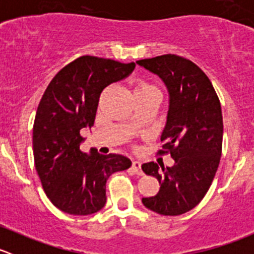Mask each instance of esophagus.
I'll return each mask as SVG.
<instances>
[{"label":"esophagus","mask_w":254,"mask_h":254,"mask_svg":"<svg viewBox=\"0 0 254 254\" xmlns=\"http://www.w3.org/2000/svg\"><path fill=\"white\" fill-rule=\"evenodd\" d=\"M132 170H134V172L136 173L137 176H142L143 172L141 171V162L140 161H132Z\"/></svg>","instance_id":"1"}]
</instances>
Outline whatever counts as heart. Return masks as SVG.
<instances>
[{
	"label": "heart",
	"instance_id": "1",
	"mask_svg": "<svg viewBox=\"0 0 254 254\" xmlns=\"http://www.w3.org/2000/svg\"><path fill=\"white\" fill-rule=\"evenodd\" d=\"M147 92H158V91L155 86H152V84L143 81H139L136 83V86L134 87V94L147 93Z\"/></svg>",
	"mask_w": 254,
	"mask_h": 254
}]
</instances>
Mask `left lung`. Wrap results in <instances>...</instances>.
<instances>
[{
	"label": "left lung",
	"instance_id": "obj_1",
	"mask_svg": "<svg viewBox=\"0 0 254 254\" xmlns=\"http://www.w3.org/2000/svg\"><path fill=\"white\" fill-rule=\"evenodd\" d=\"M162 79L168 92V112L160 153H171L172 167L141 166L160 182L156 195L142 198L151 211L177 216L195 207L205 196L216 173L222 148V113L207 76L194 63L167 54L136 61Z\"/></svg>",
	"mask_w": 254,
	"mask_h": 254
}]
</instances>
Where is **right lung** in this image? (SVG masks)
Instances as JSON below:
<instances>
[{"mask_svg":"<svg viewBox=\"0 0 254 254\" xmlns=\"http://www.w3.org/2000/svg\"><path fill=\"white\" fill-rule=\"evenodd\" d=\"M134 68V63L81 56L59 71L45 89L33 127V153L45 194L61 211H99L106 205L109 177L131 166L118 153L82 152L79 131L93 127L102 91Z\"/></svg>","mask_w":254,"mask_h":254,"instance_id":"add662e5","label":"right lung"}]
</instances>
